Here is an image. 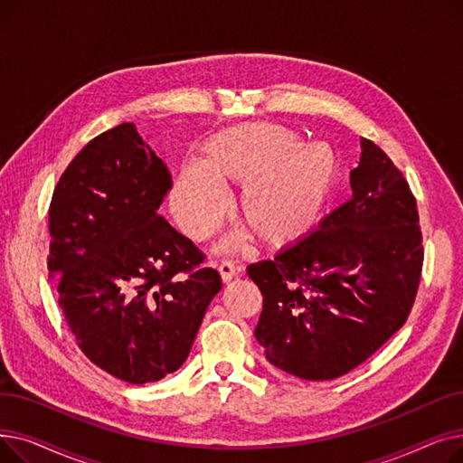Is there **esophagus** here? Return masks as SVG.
<instances>
[{
	"label": "esophagus",
	"mask_w": 463,
	"mask_h": 463,
	"mask_svg": "<svg viewBox=\"0 0 463 463\" xmlns=\"http://www.w3.org/2000/svg\"><path fill=\"white\" fill-rule=\"evenodd\" d=\"M217 270H219V276H222V281L229 283L234 276H238L241 272V266H234V262L223 260L222 264H219Z\"/></svg>",
	"instance_id": "obj_1"
}]
</instances>
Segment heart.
<instances>
[{
	"label": "heart",
	"instance_id": "obj_1",
	"mask_svg": "<svg viewBox=\"0 0 463 463\" xmlns=\"http://www.w3.org/2000/svg\"><path fill=\"white\" fill-rule=\"evenodd\" d=\"M337 156L325 142L302 144L276 124H241L210 137L199 168H184L170 193V210L191 240H206L222 223V187H241L236 213L259 241L283 248L304 238L328 203Z\"/></svg>",
	"mask_w": 463,
	"mask_h": 463
}]
</instances>
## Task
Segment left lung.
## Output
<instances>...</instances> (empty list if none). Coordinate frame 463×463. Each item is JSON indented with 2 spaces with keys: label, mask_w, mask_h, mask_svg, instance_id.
I'll return each instance as SVG.
<instances>
[{
  "label": "left lung",
  "mask_w": 463,
  "mask_h": 463,
  "mask_svg": "<svg viewBox=\"0 0 463 463\" xmlns=\"http://www.w3.org/2000/svg\"><path fill=\"white\" fill-rule=\"evenodd\" d=\"M353 197L272 260L248 266L262 293L257 342L272 366L342 377L407 321L422 270L417 201L388 156L360 138Z\"/></svg>",
  "instance_id": "left-lung-1"
}]
</instances>
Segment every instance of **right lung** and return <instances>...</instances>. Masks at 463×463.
I'll return each mask as SVG.
<instances>
[{"label": "right lung", "instance_id": "right-lung-1", "mask_svg": "<svg viewBox=\"0 0 463 463\" xmlns=\"http://www.w3.org/2000/svg\"><path fill=\"white\" fill-rule=\"evenodd\" d=\"M170 185L126 121L71 161L48 210V270L65 321L95 366L131 384L182 366L222 290L213 269H199L203 253L157 213Z\"/></svg>", "mask_w": 463, "mask_h": 463}]
</instances>
